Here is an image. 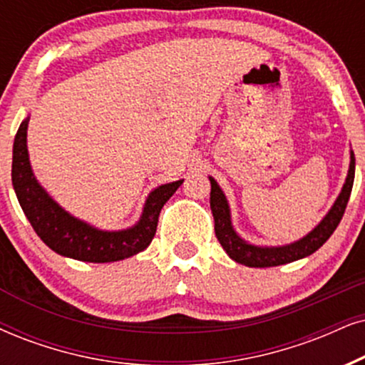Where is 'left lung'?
<instances>
[{"label": "left lung", "instance_id": "obj_1", "mask_svg": "<svg viewBox=\"0 0 365 365\" xmlns=\"http://www.w3.org/2000/svg\"><path fill=\"white\" fill-rule=\"evenodd\" d=\"M354 175H355V156L354 151H350V165L349 173L345 178L342 192L336 197L335 204L331 205L322 222L317 225L312 232H308L305 237H302L297 242L286 244V246L278 247H262L249 244L244 239L239 237V234L232 227V220H230V209L225 198L224 192L217 185V182L212 177L210 180V209L212 215L215 220V236L219 239L220 246L227 252L230 259H234L239 264L249 267H271L286 264V262H293L313 255L317 249H320L324 244L329 241V237L334 234L336 225L342 220L345 207L350 198L354 185Z\"/></svg>", "mask_w": 365, "mask_h": 365}]
</instances>
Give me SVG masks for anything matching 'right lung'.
<instances>
[{
    "mask_svg": "<svg viewBox=\"0 0 365 365\" xmlns=\"http://www.w3.org/2000/svg\"><path fill=\"white\" fill-rule=\"evenodd\" d=\"M30 118L18 128L13 143V188L26 219L41 241L60 256L86 262H113L145 251L153 241L161 207L177 192L183 180L155 188L146 198L138 224L123 230H101L76 219L60 207L36 182L26 148Z\"/></svg>",
    "mask_w": 365,
    "mask_h": 365,
    "instance_id": "add662e5",
    "label": "right lung"
}]
</instances>
